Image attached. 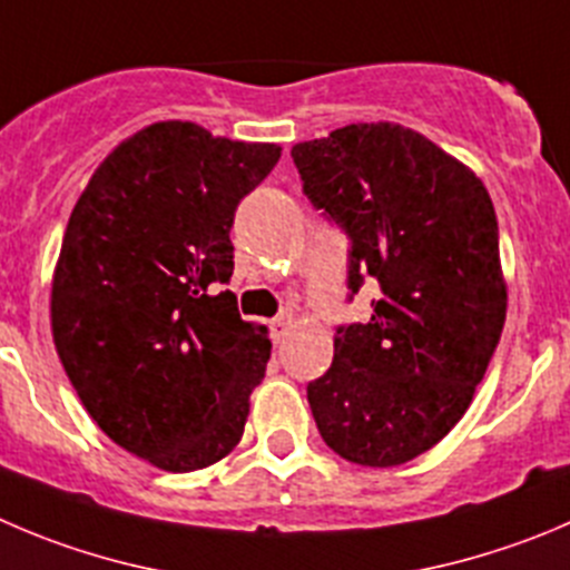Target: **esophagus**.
<instances>
[{
    "label": "esophagus",
    "mask_w": 570,
    "mask_h": 570,
    "mask_svg": "<svg viewBox=\"0 0 570 570\" xmlns=\"http://www.w3.org/2000/svg\"><path fill=\"white\" fill-rule=\"evenodd\" d=\"M294 324H296V318L291 316V313H279V316L271 322V338H274V344H282V341H285V335L294 330Z\"/></svg>",
    "instance_id": "esophagus-1"
}]
</instances>
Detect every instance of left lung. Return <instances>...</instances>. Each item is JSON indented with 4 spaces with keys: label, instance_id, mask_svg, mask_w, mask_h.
<instances>
[{
    "label": "left lung",
    "instance_id": "1",
    "mask_svg": "<svg viewBox=\"0 0 570 570\" xmlns=\"http://www.w3.org/2000/svg\"><path fill=\"white\" fill-rule=\"evenodd\" d=\"M291 156L313 207L350 235L352 294L366 276L381 288L307 383L313 420L346 462L405 464L462 420L501 338L495 207L470 167L394 122L335 128Z\"/></svg>",
    "mask_w": 570,
    "mask_h": 570
}]
</instances>
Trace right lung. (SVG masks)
I'll return each mask as SVG.
<instances>
[{
  "label": "right lung",
  "instance_id": "right-lung-1",
  "mask_svg": "<svg viewBox=\"0 0 570 570\" xmlns=\"http://www.w3.org/2000/svg\"><path fill=\"white\" fill-rule=\"evenodd\" d=\"M282 148L167 119L119 142L80 193L52 274V341L91 420L167 473L240 442L268 330L232 291L235 209Z\"/></svg>",
  "mask_w": 570,
  "mask_h": 570
}]
</instances>
